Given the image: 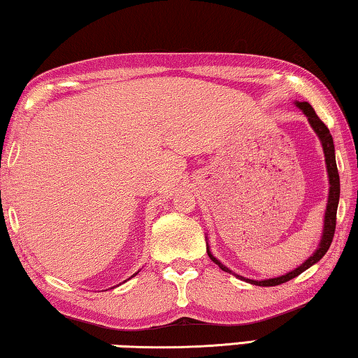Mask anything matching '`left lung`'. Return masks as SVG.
Masks as SVG:
<instances>
[{
  "mask_svg": "<svg viewBox=\"0 0 358 358\" xmlns=\"http://www.w3.org/2000/svg\"><path fill=\"white\" fill-rule=\"evenodd\" d=\"M294 104L300 108V110L305 113V117L310 121L311 128L316 132L320 145H322L324 150V156H325V166H327V175H329V201H327V208H325V215H324V229H322V237H320L319 246L316 248L310 257H308L305 262H303L300 266H296L292 271H287L286 275L276 276V278H268V280H250V278H243L237 273H234L232 270L227 268L226 265L220 262L213 254L210 251V246L207 243V252L208 257L213 260V262L220 266L222 271H227V273L234 275L235 278H238L241 281H246L250 284H254V286H262V287H268V286H280L282 282H287L290 280H294L295 276H299L303 271L310 268L314 264H317L320 259L325 256V252L329 251V248L331 245L333 235H335V226H336V210H338V202H339V173H338V167H336V159H335V145H333V137L330 134V131L327 126L320 121V118L314 112V108L308 104V102H294Z\"/></svg>",
  "mask_w": 358,
  "mask_h": 358,
  "instance_id": "left-lung-1",
  "label": "left lung"
}]
</instances>
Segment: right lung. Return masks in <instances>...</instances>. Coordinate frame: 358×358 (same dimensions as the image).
<instances>
[{
    "label": "right lung",
    "instance_id": "1",
    "mask_svg": "<svg viewBox=\"0 0 358 358\" xmlns=\"http://www.w3.org/2000/svg\"><path fill=\"white\" fill-rule=\"evenodd\" d=\"M134 275H137V273H134ZM131 278H132V276H131Z\"/></svg>",
    "mask_w": 358,
    "mask_h": 358
}]
</instances>
